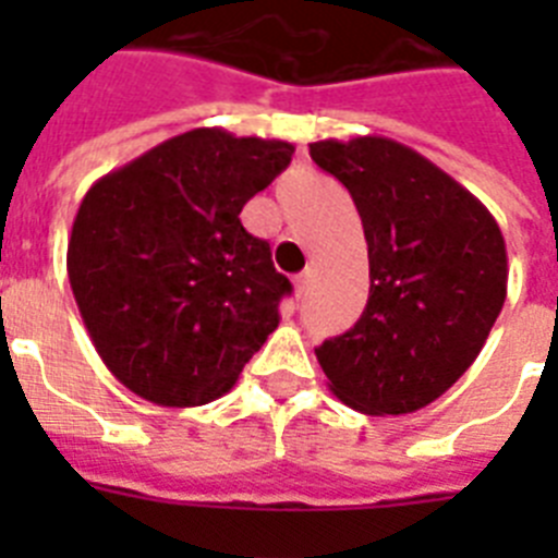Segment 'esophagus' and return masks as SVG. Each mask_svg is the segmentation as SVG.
<instances>
[{
    "label": "esophagus",
    "instance_id": "1",
    "mask_svg": "<svg viewBox=\"0 0 558 558\" xmlns=\"http://www.w3.org/2000/svg\"><path fill=\"white\" fill-rule=\"evenodd\" d=\"M310 282H313V270H302V274L295 276V295H299V299H302V295H307Z\"/></svg>",
    "mask_w": 558,
    "mask_h": 558
}]
</instances>
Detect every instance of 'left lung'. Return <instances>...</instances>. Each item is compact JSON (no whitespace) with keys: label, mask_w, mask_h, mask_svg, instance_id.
Listing matches in <instances>:
<instances>
[{"label":"left lung","mask_w":558,"mask_h":558,"mask_svg":"<svg viewBox=\"0 0 558 558\" xmlns=\"http://www.w3.org/2000/svg\"><path fill=\"white\" fill-rule=\"evenodd\" d=\"M347 186L368 243V304L315 357L343 405L402 416L475 363L506 302L509 256L492 211L441 167L386 136L310 145Z\"/></svg>","instance_id":"obj_1"}]
</instances>
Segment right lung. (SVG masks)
<instances>
[{
	"label": "right lung",
	"instance_id": "1",
	"mask_svg": "<svg viewBox=\"0 0 558 558\" xmlns=\"http://www.w3.org/2000/svg\"><path fill=\"white\" fill-rule=\"evenodd\" d=\"M282 140L192 128L92 184L69 284L108 372L161 408H198L279 327L288 276L240 211L290 165Z\"/></svg>",
	"mask_w": 558,
	"mask_h": 558
}]
</instances>
